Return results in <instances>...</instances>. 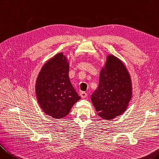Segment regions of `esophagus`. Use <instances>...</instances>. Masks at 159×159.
Listing matches in <instances>:
<instances>
[{
	"mask_svg": "<svg viewBox=\"0 0 159 159\" xmlns=\"http://www.w3.org/2000/svg\"><path fill=\"white\" fill-rule=\"evenodd\" d=\"M80 96H81L82 98H86V97H87V93H86L85 92H82L80 93Z\"/></svg>",
	"mask_w": 159,
	"mask_h": 159,
	"instance_id": "34e87169",
	"label": "esophagus"
}]
</instances>
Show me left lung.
<instances>
[{
    "label": "left lung",
    "instance_id": "8db88e82",
    "mask_svg": "<svg viewBox=\"0 0 159 159\" xmlns=\"http://www.w3.org/2000/svg\"><path fill=\"white\" fill-rule=\"evenodd\" d=\"M132 97L131 76L123 62L108 54L99 75V84L91 96L98 115L111 120L124 113Z\"/></svg>",
    "mask_w": 159,
    "mask_h": 159
}]
</instances>
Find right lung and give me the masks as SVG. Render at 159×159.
Listing matches in <instances>:
<instances>
[{"label":"right lung","mask_w":159,"mask_h":159,"mask_svg":"<svg viewBox=\"0 0 159 159\" xmlns=\"http://www.w3.org/2000/svg\"><path fill=\"white\" fill-rule=\"evenodd\" d=\"M69 62L62 52L57 53L43 64L36 80L37 102L41 110L53 118L68 115L81 98L70 82Z\"/></svg>","instance_id":"1"}]
</instances>
